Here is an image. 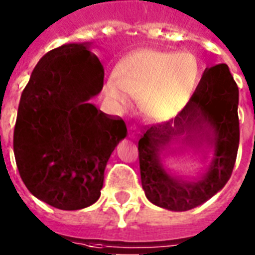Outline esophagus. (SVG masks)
<instances>
[{
  "label": "esophagus",
  "instance_id": "1",
  "mask_svg": "<svg viewBox=\"0 0 255 255\" xmlns=\"http://www.w3.org/2000/svg\"><path fill=\"white\" fill-rule=\"evenodd\" d=\"M138 135H139V131H138L137 128H134V126H131V128H130V137H131V138H138Z\"/></svg>",
  "mask_w": 255,
  "mask_h": 255
}]
</instances>
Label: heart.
Masks as SVG:
<instances>
[{"label": "heart", "instance_id": "obj_1", "mask_svg": "<svg viewBox=\"0 0 255 255\" xmlns=\"http://www.w3.org/2000/svg\"><path fill=\"white\" fill-rule=\"evenodd\" d=\"M199 59L188 52L140 48L121 59L104 93L120 111L138 99L140 113L151 122L175 118L191 101L200 83Z\"/></svg>", "mask_w": 255, "mask_h": 255}]
</instances>
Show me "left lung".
Masks as SVG:
<instances>
[{"label": "left lung", "mask_w": 255, "mask_h": 255, "mask_svg": "<svg viewBox=\"0 0 255 255\" xmlns=\"http://www.w3.org/2000/svg\"><path fill=\"white\" fill-rule=\"evenodd\" d=\"M238 87L227 64L205 68L187 107L138 140L140 182L152 204L188 211L227 184L240 143Z\"/></svg>", "instance_id": "obj_1"}]
</instances>
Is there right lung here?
<instances>
[{
  "mask_svg": "<svg viewBox=\"0 0 255 255\" xmlns=\"http://www.w3.org/2000/svg\"><path fill=\"white\" fill-rule=\"evenodd\" d=\"M91 43H67L47 52L23 89L14 128V156L27 189L63 211L99 200L104 171L124 120L97 109L104 68Z\"/></svg>",
  "mask_w": 255,
  "mask_h": 255,
  "instance_id": "obj_1",
  "label": "right lung"
}]
</instances>
